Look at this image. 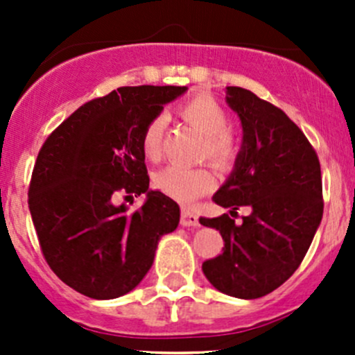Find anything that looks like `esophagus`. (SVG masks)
I'll list each match as a JSON object with an SVG mask.
<instances>
[{"mask_svg": "<svg viewBox=\"0 0 355 355\" xmlns=\"http://www.w3.org/2000/svg\"><path fill=\"white\" fill-rule=\"evenodd\" d=\"M180 223L184 227H199V216L191 209H182Z\"/></svg>", "mask_w": 355, "mask_h": 355, "instance_id": "esophagus-1", "label": "esophagus"}]
</instances>
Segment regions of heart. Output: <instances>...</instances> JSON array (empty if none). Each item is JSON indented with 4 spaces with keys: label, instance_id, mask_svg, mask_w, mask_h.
<instances>
[{
    "label": "heart",
    "instance_id": "1",
    "mask_svg": "<svg viewBox=\"0 0 355 355\" xmlns=\"http://www.w3.org/2000/svg\"><path fill=\"white\" fill-rule=\"evenodd\" d=\"M182 118L199 128L206 135V155L218 164L230 163L235 155V142L228 132L227 111L211 96L198 94L178 106ZM164 134V116L155 114L146 123L141 135V146L149 159L161 156V144ZM156 187L168 198L189 204L214 189V175L206 168H189L182 164H170L163 168L155 178Z\"/></svg>",
    "mask_w": 355,
    "mask_h": 355
}]
</instances>
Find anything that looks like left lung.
I'll return each mask as SVG.
<instances>
[{"mask_svg":"<svg viewBox=\"0 0 355 355\" xmlns=\"http://www.w3.org/2000/svg\"><path fill=\"white\" fill-rule=\"evenodd\" d=\"M227 103L241 116L244 142L213 200L230 207L232 216L242 206L250 214L239 225L228 214L199 218L225 242L202 271L220 292L257 299L295 273L313 242L324 206L321 166L304 132L280 108L242 87H228Z\"/></svg>","mask_w":355,"mask_h":355,"instance_id":"left-lung-1","label":"left lung"}]
</instances>
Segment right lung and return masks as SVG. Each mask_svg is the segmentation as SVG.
Wrapping results in <instances>:
<instances>
[{"mask_svg": "<svg viewBox=\"0 0 355 355\" xmlns=\"http://www.w3.org/2000/svg\"><path fill=\"white\" fill-rule=\"evenodd\" d=\"M178 85L120 87L85 103L49 134L28 185V209L53 273L91 299H116L141 284L157 241L180 221L168 196L148 191L141 135ZM148 193L141 208L118 195Z\"/></svg>", "mask_w": 355, "mask_h": 355, "instance_id": "add662e5", "label": "right lung"}]
</instances>
